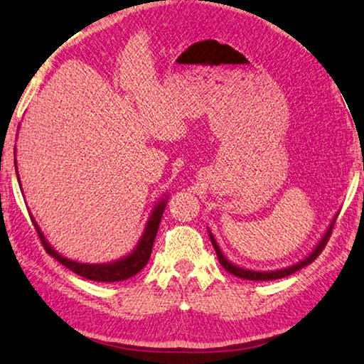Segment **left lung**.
I'll use <instances>...</instances> for the list:
<instances>
[{
	"instance_id": "1",
	"label": "left lung",
	"mask_w": 364,
	"mask_h": 364,
	"mask_svg": "<svg viewBox=\"0 0 364 364\" xmlns=\"http://www.w3.org/2000/svg\"><path fill=\"white\" fill-rule=\"evenodd\" d=\"M336 218H332L331 225L328 226V230H326V232L321 236V239H319L318 244L313 247V250L308 254L304 260L297 262L295 264H291V267H286V268H281V269H271V271H257V269H249V268H242L239 267V264L232 263L228 260V257L223 254V250L220 249V245L217 242V239H215V236L212 234V231L208 230V236H210V241L213 244V249L215 252H217V257L220 260V264L223 267L226 271H230L231 274L237 276V278H242V279H249V281H273V279H281V278H286V276L295 273V271L301 269L304 267H306V264H310L315 258L321 254V250L324 249V245L328 244L329 241V236L332 232V228H334V223H336Z\"/></svg>"
}]
</instances>
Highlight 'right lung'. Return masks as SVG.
<instances>
[{"label":"right lung","mask_w":364,"mask_h":364,"mask_svg":"<svg viewBox=\"0 0 364 364\" xmlns=\"http://www.w3.org/2000/svg\"><path fill=\"white\" fill-rule=\"evenodd\" d=\"M14 165H16L17 181H19V184H21L19 171H17V160H14ZM167 199L168 197L165 196L164 199L157 200L156 205L152 207L149 218H147V223L144 226V231H143V234H141L138 244L134 245V249L130 252V254L119 258V260H114L109 263H80L75 260H70V258H67L64 255H60L59 252L54 250L53 245L48 242V239L45 237V234L41 232L38 223H36L32 215H30V218H32L35 230H36V232H38V236L41 239L43 245H45L48 254L56 258L59 263H63L65 268H69L75 274L83 276V278L91 279V281L117 282V281H125L128 278H132V276L139 273V271L146 267V263L149 262L154 239H156L160 220H162L164 210H165V207H167Z\"/></svg>","instance_id":"right-lung-1"}]
</instances>
